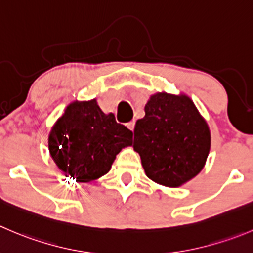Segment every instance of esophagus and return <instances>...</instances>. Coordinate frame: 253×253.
<instances>
[{
	"mask_svg": "<svg viewBox=\"0 0 253 253\" xmlns=\"http://www.w3.org/2000/svg\"><path fill=\"white\" fill-rule=\"evenodd\" d=\"M134 125H136V121H131V122H128V124H127V127H128L129 129H131V131H133L134 129Z\"/></svg>",
	"mask_w": 253,
	"mask_h": 253,
	"instance_id": "1",
	"label": "esophagus"
}]
</instances>
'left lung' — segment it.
Instances as JSON below:
<instances>
[{
  "label": "left lung",
  "mask_w": 253,
  "mask_h": 253,
  "mask_svg": "<svg viewBox=\"0 0 253 253\" xmlns=\"http://www.w3.org/2000/svg\"><path fill=\"white\" fill-rule=\"evenodd\" d=\"M134 126L133 148L147 176L162 185H181L204 167L210 151L207 122L186 96H151Z\"/></svg>",
  "instance_id": "left-lung-1"
}]
</instances>
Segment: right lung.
<instances>
[{
	"label": "right lung",
	"mask_w": 253,
	"mask_h": 253,
	"mask_svg": "<svg viewBox=\"0 0 253 253\" xmlns=\"http://www.w3.org/2000/svg\"><path fill=\"white\" fill-rule=\"evenodd\" d=\"M132 131L104 114L96 100L74 102L49 134L56 166L78 181H91L111 169L117 154L132 144Z\"/></svg>",
	"instance_id": "1"
}]
</instances>
